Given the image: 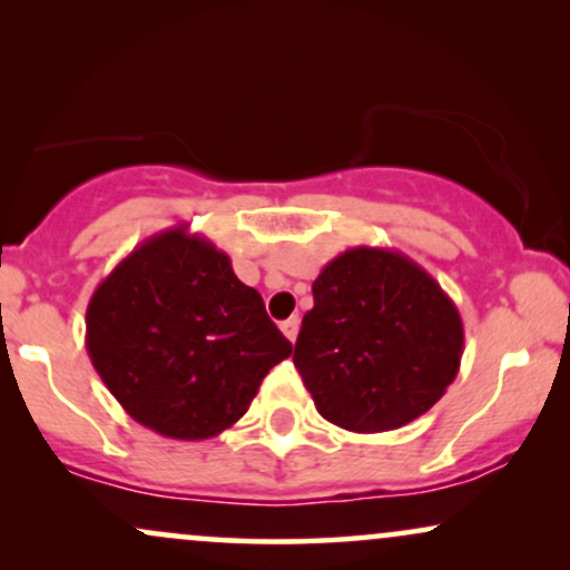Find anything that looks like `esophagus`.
I'll return each mask as SVG.
<instances>
[{"label":"esophagus","instance_id":"esophagus-1","mask_svg":"<svg viewBox=\"0 0 570 570\" xmlns=\"http://www.w3.org/2000/svg\"><path fill=\"white\" fill-rule=\"evenodd\" d=\"M281 332H284L286 335V340H297V332H299V318L297 316H292V318H286V322H281Z\"/></svg>","mask_w":570,"mask_h":570}]
</instances>
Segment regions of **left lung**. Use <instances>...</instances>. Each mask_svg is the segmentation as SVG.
Wrapping results in <instances>:
<instances>
[{"instance_id":"8db88e82","label":"left lung","mask_w":570,"mask_h":570,"mask_svg":"<svg viewBox=\"0 0 570 570\" xmlns=\"http://www.w3.org/2000/svg\"><path fill=\"white\" fill-rule=\"evenodd\" d=\"M461 353V313L442 286L402 252L356 246L313 281L294 367L326 421L377 434L434 407Z\"/></svg>"}]
</instances>
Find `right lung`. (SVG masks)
<instances>
[{"label":"right lung","instance_id":"add662e5","mask_svg":"<svg viewBox=\"0 0 570 570\" xmlns=\"http://www.w3.org/2000/svg\"><path fill=\"white\" fill-rule=\"evenodd\" d=\"M85 345L104 385L141 426L212 440L292 353L257 289L187 225L147 238L96 286Z\"/></svg>","mask_w":570,"mask_h":570}]
</instances>
